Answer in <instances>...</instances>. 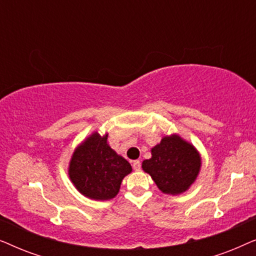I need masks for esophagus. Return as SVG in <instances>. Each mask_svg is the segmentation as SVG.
<instances>
[{
  "label": "esophagus",
  "instance_id": "obj_1",
  "mask_svg": "<svg viewBox=\"0 0 256 256\" xmlns=\"http://www.w3.org/2000/svg\"><path fill=\"white\" fill-rule=\"evenodd\" d=\"M132 168H134V170H136V171H138L140 169H141V160H134V162H132Z\"/></svg>",
  "mask_w": 256,
  "mask_h": 256
}]
</instances>
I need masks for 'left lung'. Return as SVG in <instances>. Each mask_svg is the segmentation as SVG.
<instances>
[{
  "instance_id": "1",
  "label": "left lung",
  "mask_w": 256,
  "mask_h": 256,
  "mask_svg": "<svg viewBox=\"0 0 256 256\" xmlns=\"http://www.w3.org/2000/svg\"><path fill=\"white\" fill-rule=\"evenodd\" d=\"M152 158L143 160L142 168L164 194H182L197 178L200 157L194 146L180 136L164 138L152 149Z\"/></svg>"
}]
</instances>
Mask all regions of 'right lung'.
<instances>
[{
  "mask_svg": "<svg viewBox=\"0 0 256 256\" xmlns=\"http://www.w3.org/2000/svg\"><path fill=\"white\" fill-rule=\"evenodd\" d=\"M132 172L127 160L118 156L104 138L94 132L76 149L68 174L80 194L90 199L107 200L120 190L124 176Z\"/></svg>",
  "mask_w": 256,
  "mask_h": 256,
  "instance_id": "right-lung-1",
  "label": "right lung"
}]
</instances>
